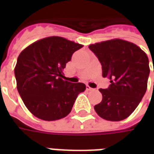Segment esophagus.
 <instances>
[{
    "label": "esophagus",
    "instance_id": "34e87169",
    "mask_svg": "<svg viewBox=\"0 0 154 154\" xmlns=\"http://www.w3.org/2000/svg\"><path fill=\"white\" fill-rule=\"evenodd\" d=\"M87 91H92L93 90V88H91V87H90L89 86H87Z\"/></svg>",
    "mask_w": 154,
    "mask_h": 154
}]
</instances>
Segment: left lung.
Wrapping results in <instances>:
<instances>
[{"label": "left lung", "instance_id": "1", "mask_svg": "<svg viewBox=\"0 0 154 154\" xmlns=\"http://www.w3.org/2000/svg\"><path fill=\"white\" fill-rule=\"evenodd\" d=\"M89 48L102 66V77L110 80L107 89H99L102 100L94 109L106 120L126 119L139 106L147 90L149 57L136 44L119 38L91 44Z\"/></svg>", "mask_w": 154, "mask_h": 154}]
</instances>
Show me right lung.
Returning <instances> with one entry per match:
<instances>
[{
    "mask_svg": "<svg viewBox=\"0 0 154 154\" xmlns=\"http://www.w3.org/2000/svg\"><path fill=\"white\" fill-rule=\"evenodd\" d=\"M83 47L52 36L30 44L19 55L15 67L17 90L23 102L38 119L53 121L70 113L86 85L64 81L63 69L74 52Z\"/></svg>",
    "mask_w": 154,
    "mask_h": 154,
    "instance_id": "1",
    "label": "right lung"
}]
</instances>
